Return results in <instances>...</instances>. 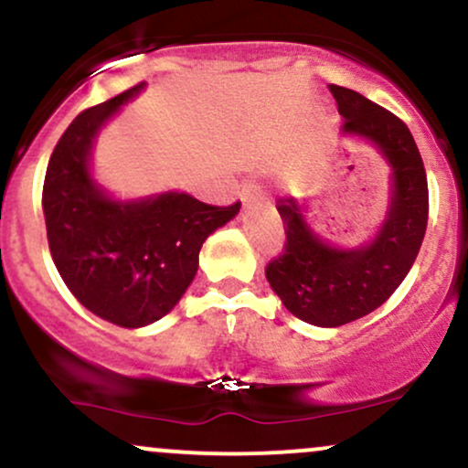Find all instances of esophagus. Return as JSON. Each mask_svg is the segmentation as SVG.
I'll return each instance as SVG.
<instances>
[{
	"label": "esophagus",
	"mask_w": 468,
	"mask_h": 468,
	"mask_svg": "<svg viewBox=\"0 0 468 468\" xmlns=\"http://www.w3.org/2000/svg\"><path fill=\"white\" fill-rule=\"evenodd\" d=\"M239 198H241V202H244V205H259V202L263 200V189H261V185H257V183H246L244 187H241V194H239Z\"/></svg>",
	"instance_id": "obj_1"
}]
</instances>
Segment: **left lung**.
Here are the masks:
<instances>
[{"label": "left lung", "mask_w": 468, "mask_h": 468, "mask_svg": "<svg viewBox=\"0 0 468 468\" xmlns=\"http://www.w3.org/2000/svg\"><path fill=\"white\" fill-rule=\"evenodd\" d=\"M329 89L345 117L342 131L373 142L390 161L395 191L384 229L357 250L326 246L294 198L277 200L285 241L279 257L268 261L266 279L296 318L316 326L353 323L384 305L412 268L430 216L425 165L405 122L353 89Z\"/></svg>", "instance_id": "obj_1"}]
</instances>
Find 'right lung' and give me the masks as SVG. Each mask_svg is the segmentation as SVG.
<instances>
[{
  "instance_id": "add662e5",
  "label": "right lung",
  "mask_w": 468,
  "mask_h": 468,
  "mask_svg": "<svg viewBox=\"0 0 468 468\" xmlns=\"http://www.w3.org/2000/svg\"><path fill=\"white\" fill-rule=\"evenodd\" d=\"M144 82L84 109L49 156L43 183L48 244L56 270L95 316L134 329L165 316L198 270V252L213 230L239 211L205 205L187 194L115 202L89 176V150L112 112Z\"/></svg>"
}]
</instances>
